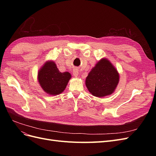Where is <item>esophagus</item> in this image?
Returning <instances> with one entry per match:
<instances>
[{
	"mask_svg": "<svg viewBox=\"0 0 156 156\" xmlns=\"http://www.w3.org/2000/svg\"><path fill=\"white\" fill-rule=\"evenodd\" d=\"M73 75H74L75 77H77L79 75V71L77 69L74 68L73 70Z\"/></svg>",
	"mask_w": 156,
	"mask_h": 156,
	"instance_id": "esophagus-1",
	"label": "esophagus"
}]
</instances>
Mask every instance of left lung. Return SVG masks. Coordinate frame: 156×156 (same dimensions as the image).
<instances>
[{"label":"left lung","mask_w":156,"mask_h":156,"mask_svg":"<svg viewBox=\"0 0 156 156\" xmlns=\"http://www.w3.org/2000/svg\"><path fill=\"white\" fill-rule=\"evenodd\" d=\"M119 81L117 70L108 60L103 58L88 75L86 86L93 96L103 97L114 92Z\"/></svg>","instance_id":"obj_1"}]
</instances>
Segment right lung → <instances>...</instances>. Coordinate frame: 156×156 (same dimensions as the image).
Instances as JSON below:
<instances>
[{
  "instance_id": "right-lung-1",
  "label": "right lung",
  "mask_w": 156,
  "mask_h": 156,
  "mask_svg": "<svg viewBox=\"0 0 156 156\" xmlns=\"http://www.w3.org/2000/svg\"><path fill=\"white\" fill-rule=\"evenodd\" d=\"M37 77L41 88L46 93L57 95L65 90L71 75L69 72H60L55 62L51 61L44 65Z\"/></svg>"
}]
</instances>
